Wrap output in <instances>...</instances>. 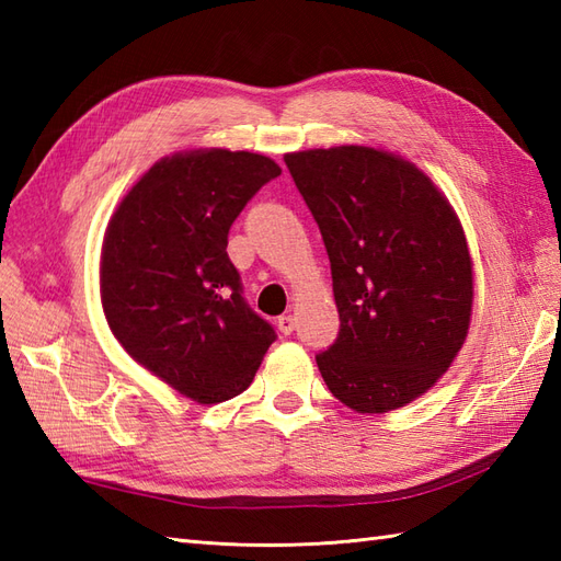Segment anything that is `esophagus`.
I'll use <instances>...</instances> for the list:
<instances>
[{
	"label": "esophagus",
	"mask_w": 561,
	"mask_h": 561,
	"mask_svg": "<svg viewBox=\"0 0 561 561\" xmlns=\"http://www.w3.org/2000/svg\"><path fill=\"white\" fill-rule=\"evenodd\" d=\"M277 328H279L282 335H291L294 328H296V320H294V316H282V318L277 320Z\"/></svg>",
	"instance_id": "esophagus-1"
}]
</instances>
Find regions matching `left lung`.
Listing matches in <instances>:
<instances>
[{
  "mask_svg": "<svg viewBox=\"0 0 561 561\" xmlns=\"http://www.w3.org/2000/svg\"><path fill=\"white\" fill-rule=\"evenodd\" d=\"M330 257L337 340L316 362L332 396L364 414L432 388L460 352L472 262L448 199L414 163L368 147L284 157Z\"/></svg>",
  "mask_w": 561,
  "mask_h": 561,
  "instance_id": "obj_1",
  "label": "left lung"
}]
</instances>
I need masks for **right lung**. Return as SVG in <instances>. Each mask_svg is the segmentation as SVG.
<instances>
[{
  "label": "right lung",
  "instance_id": "add662e5",
  "mask_svg": "<svg viewBox=\"0 0 561 561\" xmlns=\"http://www.w3.org/2000/svg\"><path fill=\"white\" fill-rule=\"evenodd\" d=\"M279 173L262 153H175L139 178L105 231L101 301L113 335L202 404L241 396L277 340L243 299L226 245L250 197Z\"/></svg>",
  "mask_w": 561,
  "mask_h": 561
}]
</instances>
